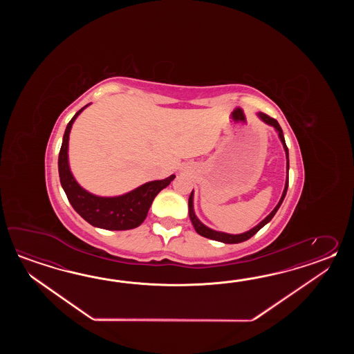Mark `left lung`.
I'll list each match as a JSON object with an SVG mask.
<instances>
[{"label":"left lung","instance_id":"left-lung-1","mask_svg":"<svg viewBox=\"0 0 354 354\" xmlns=\"http://www.w3.org/2000/svg\"><path fill=\"white\" fill-rule=\"evenodd\" d=\"M257 115H258V118H259L261 120L266 122L267 125L272 127V128H274V130L277 131L279 140H281V143L283 145V149H285V153H286L287 177L286 183H285V188H283L282 196H281V198H279V203L276 205V207L272 210L271 214H270L267 218H264L263 220L258 224V225L254 226V227H252L250 230L245 232V233L227 234L223 233V232H218V230H214V229H210L209 226L205 225V224H203V223L198 220V218L196 216L195 210H194V191H192V192H191V195H189V198H188V214H189L191 223H192V225L195 227L196 232L200 234V235L205 236V238H209V239H212V241H221V243H225V244H236V243L248 241L249 238H252V236H253L258 230H261L266 224H268V223L271 221L272 218L274 216V214H276L277 210H279L281 203H283V200H285L287 188H288V168H290V165H288V149H287L286 142H285L283 131H282V129L279 127V124L277 122V120L272 119V118H270L268 115H266V113H258Z\"/></svg>","mask_w":354,"mask_h":354}]
</instances>
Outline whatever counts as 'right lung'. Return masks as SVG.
<instances>
[{"label":"right lung","mask_w":354,"mask_h":354,"mask_svg":"<svg viewBox=\"0 0 354 354\" xmlns=\"http://www.w3.org/2000/svg\"><path fill=\"white\" fill-rule=\"evenodd\" d=\"M90 105V104H88ZM82 107L68 122L63 136L58 158L60 185L64 189L68 201L81 216L91 225L106 230H129L138 227L143 223L151 209L154 197L174 180V174L165 180H151L124 195L102 197L93 195L81 187L69 168L68 143L69 133L77 116L87 106Z\"/></svg>","instance_id":"add662e5"}]
</instances>
